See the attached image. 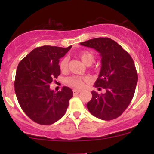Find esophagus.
I'll use <instances>...</instances> for the list:
<instances>
[{"label": "esophagus", "instance_id": "1", "mask_svg": "<svg viewBox=\"0 0 154 154\" xmlns=\"http://www.w3.org/2000/svg\"><path fill=\"white\" fill-rule=\"evenodd\" d=\"M81 92L80 90H76V89H74L73 90V93L74 94H78V93H79Z\"/></svg>", "mask_w": 154, "mask_h": 154}]
</instances>
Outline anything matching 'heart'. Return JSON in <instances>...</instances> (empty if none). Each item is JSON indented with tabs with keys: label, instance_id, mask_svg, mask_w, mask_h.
Segmentation results:
<instances>
[{
	"label": "heart",
	"instance_id": "b5f03b06",
	"mask_svg": "<svg viewBox=\"0 0 154 154\" xmlns=\"http://www.w3.org/2000/svg\"><path fill=\"white\" fill-rule=\"evenodd\" d=\"M79 58L87 66H90L94 62L95 56L92 52L89 51H82L78 54ZM69 58L64 57L60 61L59 68L61 72H65L68 70ZM88 78L86 77H79V76H72L66 79V83L69 85L76 88H82L84 86L85 82H87Z\"/></svg>",
	"mask_w": 154,
	"mask_h": 154
}]
</instances>
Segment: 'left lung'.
I'll return each instance as SVG.
<instances>
[{
	"label": "left lung",
	"mask_w": 154,
	"mask_h": 154,
	"mask_svg": "<svg viewBox=\"0 0 154 154\" xmlns=\"http://www.w3.org/2000/svg\"><path fill=\"white\" fill-rule=\"evenodd\" d=\"M80 45L92 48L100 54L101 69L94 86L106 89L103 94L92 91L87 103L91 114L103 120L119 117L133 98L137 73L130 55L114 40L108 38L91 39Z\"/></svg>",
	"instance_id": "obj_1"
}]
</instances>
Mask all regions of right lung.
<instances>
[{
	"label": "right lung",
	"instance_id": "right-lung-1",
	"mask_svg": "<svg viewBox=\"0 0 154 154\" xmlns=\"http://www.w3.org/2000/svg\"><path fill=\"white\" fill-rule=\"evenodd\" d=\"M71 48L38 47L19 63L14 82L16 95L22 110L35 122L51 125L66 113L73 92L63 86L55 93L50 89V83L61 74L59 59Z\"/></svg>",
	"mask_w": 154,
	"mask_h": 154
}]
</instances>
